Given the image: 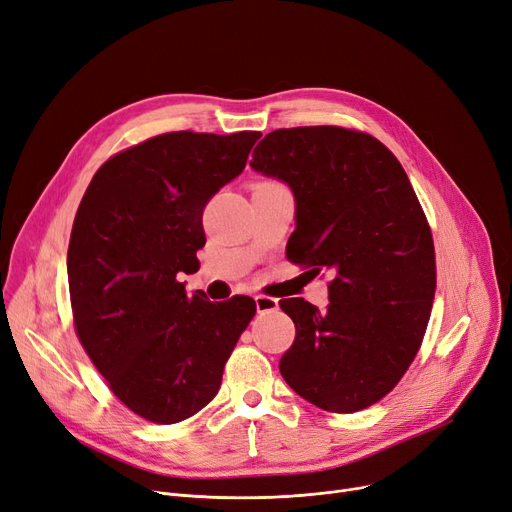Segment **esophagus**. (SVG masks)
<instances>
[{"mask_svg":"<svg viewBox=\"0 0 512 512\" xmlns=\"http://www.w3.org/2000/svg\"><path fill=\"white\" fill-rule=\"evenodd\" d=\"M255 303H257V311L259 313H267V311H276L278 309V299L267 297V294H257Z\"/></svg>","mask_w":512,"mask_h":512,"instance_id":"esophagus-1","label":"esophagus"}]
</instances>
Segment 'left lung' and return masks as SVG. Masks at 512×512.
<instances>
[{
  "instance_id": "obj_1",
  "label": "left lung",
  "mask_w": 512,
  "mask_h": 512,
  "mask_svg": "<svg viewBox=\"0 0 512 512\" xmlns=\"http://www.w3.org/2000/svg\"><path fill=\"white\" fill-rule=\"evenodd\" d=\"M251 168L297 199L288 259L334 276L326 311L280 301L297 328L282 378L330 413L375 405L419 353L436 292L432 228L407 172L384 143L342 126L278 128Z\"/></svg>"
}]
</instances>
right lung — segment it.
Masks as SVG:
<instances>
[{
  "label": "right lung",
  "instance_id": "1",
  "mask_svg": "<svg viewBox=\"0 0 512 512\" xmlns=\"http://www.w3.org/2000/svg\"><path fill=\"white\" fill-rule=\"evenodd\" d=\"M257 130L157 134L112 155L78 205L68 245L76 336L134 415L170 425L199 413L257 307L186 294L205 245L203 209L247 166Z\"/></svg>",
  "mask_w": 512,
  "mask_h": 512
}]
</instances>
